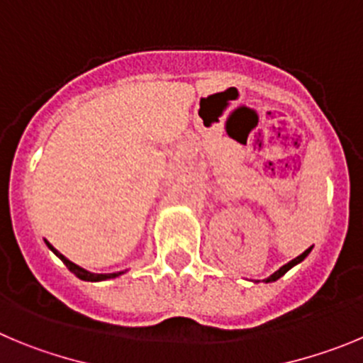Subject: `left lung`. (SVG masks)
Listing matches in <instances>:
<instances>
[{"mask_svg": "<svg viewBox=\"0 0 363 363\" xmlns=\"http://www.w3.org/2000/svg\"><path fill=\"white\" fill-rule=\"evenodd\" d=\"M311 250H313V246H311V247H308V250L303 251L302 255H298V257H296V259H293V260H289V262H287V264H284V266L280 267V269H277L275 273H273V275H269V277H267V279H264L262 282H266V284H267V282H275V280H279L280 277H284V275H286L287 271L291 269V267H295L296 264H300V262H302V260L306 259V257H308L309 253H311ZM255 282H259V280H255Z\"/></svg>", "mask_w": 363, "mask_h": 363, "instance_id": "1", "label": "left lung"}]
</instances>
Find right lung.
<instances>
[{"label":"right lung","instance_id":"add662e5","mask_svg":"<svg viewBox=\"0 0 363 363\" xmlns=\"http://www.w3.org/2000/svg\"><path fill=\"white\" fill-rule=\"evenodd\" d=\"M45 244H47L48 250H50L52 253H54L55 257H57V259H61V262H63L65 266H67L68 269H70L72 273H74V275L77 277V279L86 280V282H103V280L116 279V277H119V275H123V273H126V271H117V273H92V271H86V269H84V267L77 266V264H74V262H72V260H68L67 257H65L63 253H60V251L55 250V247L52 246V244L48 242V240H45Z\"/></svg>","mask_w":363,"mask_h":363}]
</instances>
